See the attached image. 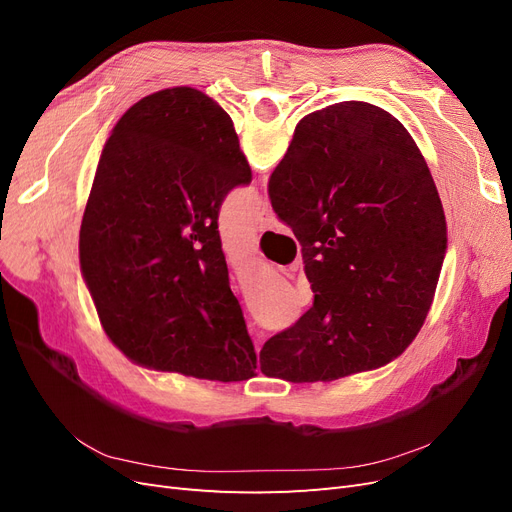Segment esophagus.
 <instances>
[{
  "label": "esophagus",
  "instance_id": "obj_1",
  "mask_svg": "<svg viewBox=\"0 0 512 512\" xmlns=\"http://www.w3.org/2000/svg\"><path fill=\"white\" fill-rule=\"evenodd\" d=\"M256 228L258 230H267L269 228V207L262 205V211L258 213V220H256Z\"/></svg>",
  "mask_w": 512,
  "mask_h": 512
}]
</instances>
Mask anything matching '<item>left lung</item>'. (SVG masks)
<instances>
[{
  "label": "left lung",
  "instance_id": "1",
  "mask_svg": "<svg viewBox=\"0 0 512 512\" xmlns=\"http://www.w3.org/2000/svg\"><path fill=\"white\" fill-rule=\"evenodd\" d=\"M252 168L230 115L173 87L128 108L102 149L81 224V269L108 339L130 361L203 380L256 376L218 232Z\"/></svg>",
  "mask_w": 512,
  "mask_h": 512
}]
</instances>
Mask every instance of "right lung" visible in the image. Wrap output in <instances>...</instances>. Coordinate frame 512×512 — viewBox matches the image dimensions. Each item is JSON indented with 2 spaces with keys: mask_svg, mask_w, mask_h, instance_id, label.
<instances>
[{
  "mask_svg": "<svg viewBox=\"0 0 512 512\" xmlns=\"http://www.w3.org/2000/svg\"><path fill=\"white\" fill-rule=\"evenodd\" d=\"M269 198L301 243L314 305L262 346V374L331 382L397 359L423 327L446 252L436 183L408 130L367 102L309 113Z\"/></svg>",
  "mask_w": 512,
  "mask_h": 512,
  "instance_id": "obj_1",
  "label": "right lung"
}]
</instances>
